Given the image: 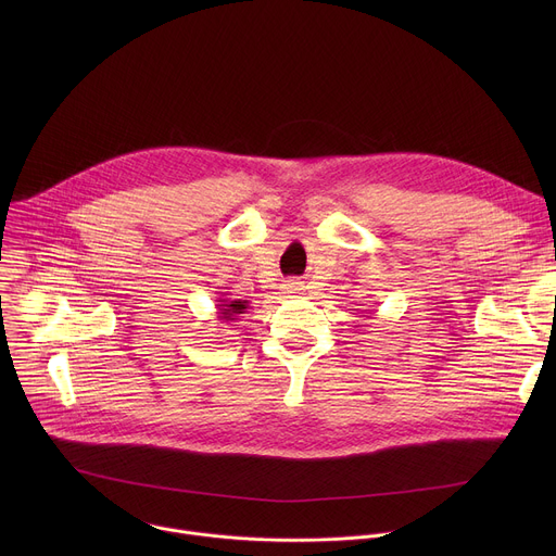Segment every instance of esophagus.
I'll use <instances>...</instances> for the list:
<instances>
[{"label":"esophagus","mask_w":556,"mask_h":556,"mask_svg":"<svg viewBox=\"0 0 556 556\" xmlns=\"http://www.w3.org/2000/svg\"><path fill=\"white\" fill-rule=\"evenodd\" d=\"M283 288H286V292H294V294L303 290V288H301V283H296V281H290V283H286Z\"/></svg>","instance_id":"34e87169"}]
</instances>
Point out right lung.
I'll return each instance as SVG.
<instances>
[{"label":"right lung","mask_w":556,"mask_h":556,"mask_svg":"<svg viewBox=\"0 0 556 556\" xmlns=\"http://www.w3.org/2000/svg\"><path fill=\"white\" fill-rule=\"evenodd\" d=\"M219 296H226V292H219ZM217 301V321H235L237 316L244 314L249 307L247 299H215Z\"/></svg>","instance_id":"1"}]
</instances>
